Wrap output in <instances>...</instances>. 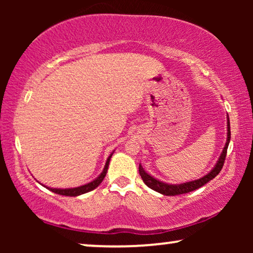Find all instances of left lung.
Segmentation results:
<instances>
[{
    "instance_id": "obj_1",
    "label": "left lung",
    "mask_w": 253,
    "mask_h": 253,
    "mask_svg": "<svg viewBox=\"0 0 253 253\" xmlns=\"http://www.w3.org/2000/svg\"><path fill=\"white\" fill-rule=\"evenodd\" d=\"M230 141V122H229V116L227 115V140L226 144H224V147L222 152H221L219 159H217L216 164L214 167L211 169L210 172H207L206 175H204L203 177L198 179H195V181H190L185 183H179V184H169V183L159 181L158 178L151 176L148 172L143 168V166L139 164V174L143 178L145 184H146L148 188H151L154 191H157L161 195L165 196H176V195H183V193L191 192L193 190H197L202 188L203 185H205L206 183H209L211 179H213L215 176L221 171V169L223 167L224 159H226L228 145H229Z\"/></svg>"
}]
</instances>
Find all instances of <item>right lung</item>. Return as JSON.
<instances>
[{"mask_svg": "<svg viewBox=\"0 0 253 253\" xmlns=\"http://www.w3.org/2000/svg\"><path fill=\"white\" fill-rule=\"evenodd\" d=\"M114 153V151H113ZM113 153L109 155L108 159H107L106 161V165L105 167H103V170L101 174H100L98 177L93 179L89 183H86L84 185H81V186H77V188H69V189H57V188H49V186H46L43 184H40L43 185L44 188H47L48 190H50L51 192H55L57 193V195H62V196H69V197H77V196H81V195H84L86 192H89L92 191V190H94L95 188H98V186L101 184V182L103 181V178H105V176L107 174V170H108V167H109V161H110V158H112Z\"/></svg>", "mask_w": 253, "mask_h": 253, "instance_id": "add662e5", "label": "right lung"}]
</instances>
